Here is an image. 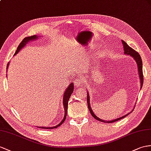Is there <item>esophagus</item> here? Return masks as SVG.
<instances>
[{
    "mask_svg": "<svg viewBox=\"0 0 151 151\" xmlns=\"http://www.w3.org/2000/svg\"><path fill=\"white\" fill-rule=\"evenodd\" d=\"M74 82L76 86H82L83 85V78L82 76H79L74 81Z\"/></svg>",
    "mask_w": 151,
    "mask_h": 151,
    "instance_id": "34e87169",
    "label": "esophagus"
}]
</instances>
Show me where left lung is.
Listing matches in <instances>:
<instances>
[{
	"label": "left lung",
	"mask_w": 151,
	"mask_h": 151,
	"mask_svg": "<svg viewBox=\"0 0 151 151\" xmlns=\"http://www.w3.org/2000/svg\"><path fill=\"white\" fill-rule=\"evenodd\" d=\"M122 43L123 45V48H124V54L125 55H129L131 56L132 58H133L134 60H135V62L137 63V67H138V75L139 77H140V87H142V85H143V82H144V76H143V71H142V60L141 59V57L140 55H139V53L135 51L134 50H133V48H131L130 46L127 45L126 42L122 40ZM87 105H88V110L90 111V113L91 114V115H92V117L94 118H95L96 120H98L99 121H101L103 122H105V123H112L114 122H116L119 121V120H121L123 118H124L125 117H126L127 115H128L132 110H134V109H133V110H131L129 113L127 114L126 115H124L122 117H121L119 118H117L114 120H112V121H105V120H103L101 119L100 118L98 117L97 116L95 115V114L94 113V111H92V108L91 106L90 105V96L89 94L88 93V91H87Z\"/></svg>",
	"instance_id": "obj_1"
}]
</instances>
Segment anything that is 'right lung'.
<instances>
[{
    "instance_id": "1",
    "label": "right lung",
    "mask_w": 151,
    "mask_h": 151,
    "mask_svg": "<svg viewBox=\"0 0 151 151\" xmlns=\"http://www.w3.org/2000/svg\"><path fill=\"white\" fill-rule=\"evenodd\" d=\"M39 36H37V35H34V36H29V37H27L25 38H24V40H23V41L20 42V44L19 45V46H18V48L17 49V51L15 52V53L14 55H17V54L20 51V50L24 47V46H25V45L28 43L29 42H30V41H33L34 40H37V39H38ZM9 63H8V64H7V68H8V66H9ZM74 85H73V82L69 83V86L67 87L66 89H65L64 93V95H63V106H64V118L62 120V121L59 123L58 124L55 126H53V127H40V126H37V127H39V128H42V129H54V128H57V127L60 126L62 124H63L64 121H65V118H66V115H67V112H68V101H69V98H70V96L71 95V94L73 93V91H74Z\"/></svg>"
}]
</instances>
